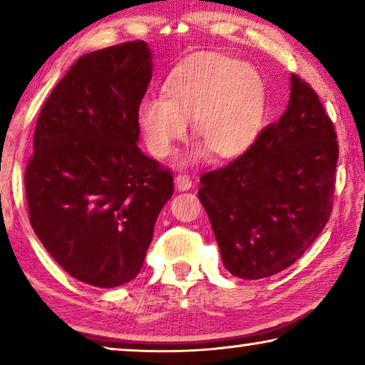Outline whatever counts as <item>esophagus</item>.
<instances>
[{
	"label": "esophagus",
	"instance_id": "obj_1",
	"mask_svg": "<svg viewBox=\"0 0 365 365\" xmlns=\"http://www.w3.org/2000/svg\"><path fill=\"white\" fill-rule=\"evenodd\" d=\"M175 188L178 191H187L191 188V178L188 175H177L175 177Z\"/></svg>",
	"mask_w": 365,
	"mask_h": 365
}]
</instances>
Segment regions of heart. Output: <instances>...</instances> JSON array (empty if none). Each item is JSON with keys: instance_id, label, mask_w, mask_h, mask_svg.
Masks as SVG:
<instances>
[{"instance_id": "obj_1", "label": "heart", "mask_w": 365, "mask_h": 365, "mask_svg": "<svg viewBox=\"0 0 365 365\" xmlns=\"http://www.w3.org/2000/svg\"><path fill=\"white\" fill-rule=\"evenodd\" d=\"M164 98H145L138 123L150 151L168 158L193 119V132L215 156L232 159L255 143L265 114L264 80L255 67L217 53L172 71Z\"/></svg>"}]
</instances>
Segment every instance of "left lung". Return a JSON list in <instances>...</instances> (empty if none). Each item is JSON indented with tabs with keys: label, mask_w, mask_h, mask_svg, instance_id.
<instances>
[{
	"label": "left lung",
	"mask_w": 365,
	"mask_h": 365,
	"mask_svg": "<svg viewBox=\"0 0 365 365\" xmlns=\"http://www.w3.org/2000/svg\"><path fill=\"white\" fill-rule=\"evenodd\" d=\"M336 163L333 122L293 73L280 119L242 156L200 178L197 196L232 275L265 279L304 255L330 219Z\"/></svg>",
	"instance_id": "8db88e82"
}]
</instances>
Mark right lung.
Segmentation results:
<instances>
[{
  "label": "right lung",
  "instance_id": "1",
  "mask_svg": "<svg viewBox=\"0 0 365 365\" xmlns=\"http://www.w3.org/2000/svg\"><path fill=\"white\" fill-rule=\"evenodd\" d=\"M151 49L125 41L76 61L43 104L26 168L34 232L67 274L98 288L143 267L174 177L138 148Z\"/></svg>",
  "mask_w": 365,
  "mask_h": 365
}]
</instances>
